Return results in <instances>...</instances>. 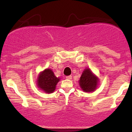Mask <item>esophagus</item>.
Wrapping results in <instances>:
<instances>
[{"label": "esophagus", "mask_w": 132, "mask_h": 132, "mask_svg": "<svg viewBox=\"0 0 132 132\" xmlns=\"http://www.w3.org/2000/svg\"><path fill=\"white\" fill-rule=\"evenodd\" d=\"M66 78L67 79H72V76H68L66 77Z\"/></svg>", "instance_id": "esophagus-1"}]
</instances>
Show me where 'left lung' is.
Segmentation results:
<instances>
[{
  "instance_id": "obj_1",
  "label": "left lung",
  "mask_w": 132,
  "mask_h": 132,
  "mask_svg": "<svg viewBox=\"0 0 132 132\" xmlns=\"http://www.w3.org/2000/svg\"><path fill=\"white\" fill-rule=\"evenodd\" d=\"M79 84L82 90L92 92L95 90L98 84V79L87 68L83 71L79 79Z\"/></svg>"
}]
</instances>
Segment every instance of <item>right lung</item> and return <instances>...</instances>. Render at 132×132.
Listing matches in <instances>:
<instances>
[{"label":"right lung","mask_w":132,"mask_h":132,"mask_svg":"<svg viewBox=\"0 0 132 132\" xmlns=\"http://www.w3.org/2000/svg\"><path fill=\"white\" fill-rule=\"evenodd\" d=\"M59 81L60 79L54 76L51 69H46L39 75L37 83L38 87L45 92L51 93L55 90L56 86Z\"/></svg>","instance_id":"right-lung-1"}]
</instances>
